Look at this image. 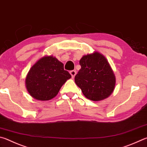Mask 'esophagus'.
<instances>
[{"mask_svg":"<svg viewBox=\"0 0 147 147\" xmlns=\"http://www.w3.org/2000/svg\"><path fill=\"white\" fill-rule=\"evenodd\" d=\"M70 74L72 76V78H74V76H75L76 74V71L75 70H73V71H70Z\"/></svg>","mask_w":147,"mask_h":147,"instance_id":"obj_1","label":"esophagus"}]
</instances>
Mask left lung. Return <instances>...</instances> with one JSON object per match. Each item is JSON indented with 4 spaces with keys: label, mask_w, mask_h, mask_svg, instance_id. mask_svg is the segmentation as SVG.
I'll use <instances>...</instances> for the list:
<instances>
[{
    "label": "left lung",
    "mask_w": 147,
    "mask_h": 147,
    "mask_svg": "<svg viewBox=\"0 0 147 147\" xmlns=\"http://www.w3.org/2000/svg\"><path fill=\"white\" fill-rule=\"evenodd\" d=\"M80 65L74 80L85 96L95 101L109 97L115 87L116 78L105 57L98 52L85 55Z\"/></svg>",
    "instance_id": "1"
}]
</instances>
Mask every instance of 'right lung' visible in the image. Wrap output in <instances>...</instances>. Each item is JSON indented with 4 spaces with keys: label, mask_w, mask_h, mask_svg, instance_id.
Segmentation results:
<instances>
[{
    "label": "right lung",
    "mask_w": 147,
    "mask_h": 147,
    "mask_svg": "<svg viewBox=\"0 0 147 147\" xmlns=\"http://www.w3.org/2000/svg\"><path fill=\"white\" fill-rule=\"evenodd\" d=\"M71 78L63 64L52 56L42 57L31 67L26 78V85L32 97L41 101L55 98Z\"/></svg>",
    "instance_id": "right-lung-1"
}]
</instances>
